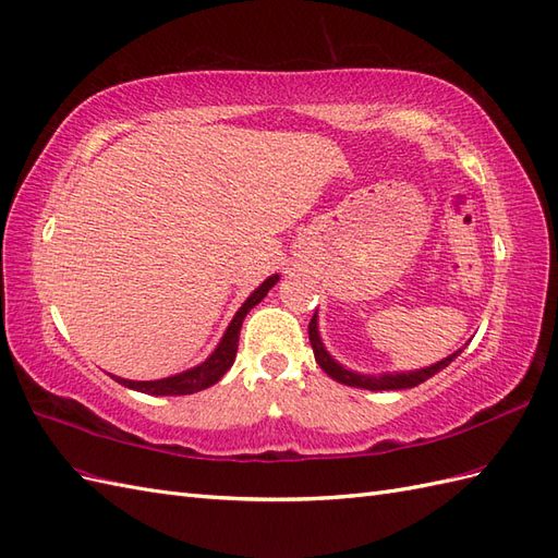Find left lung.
<instances>
[{
  "instance_id": "1",
  "label": "left lung",
  "mask_w": 558,
  "mask_h": 558,
  "mask_svg": "<svg viewBox=\"0 0 558 558\" xmlns=\"http://www.w3.org/2000/svg\"><path fill=\"white\" fill-rule=\"evenodd\" d=\"M310 343H312V350H315V360L317 364L322 366V369L329 374L333 381L343 384V386H352V388H364V390H404V388H414L418 384L428 381L430 376H436L438 372H442L447 364H450L452 360L459 357V352H452L450 357H445L436 364L430 366H424V369H416V372H384V374H360V372H352V369H345V366L341 362H336L329 350L324 348L322 343V336H319V324H317V312L315 317H312L310 322Z\"/></svg>"
}]
</instances>
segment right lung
Wrapping results in <instances>:
<instances>
[{
	"mask_svg": "<svg viewBox=\"0 0 558 558\" xmlns=\"http://www.w3.org/2000/svg\"><path fill=\"white\" fill-rule=\"evenodd\" d=\"M279 281V275L267 277L260 287H257L248 298L246 303L239 307V312L234 315V319L229 322L225 336L220 338V343L210 352V357L206 362H201L192 369L180 372L168 378H158V381H130V378H120L113 376L120 386L132 388L137 392H146V396H192V392L206 390L210 386H215L220 378L229 372V366L234 364L236 360V350H239V333H241V324L246 319L248 312L263 301V298L269 293V289L275 287Z\"/></svg>",
	"mask_w": 558,
	"mask_h": 558,
	"instance_id": "obj_1",
	"label": "right lung"
}]
</instances>
